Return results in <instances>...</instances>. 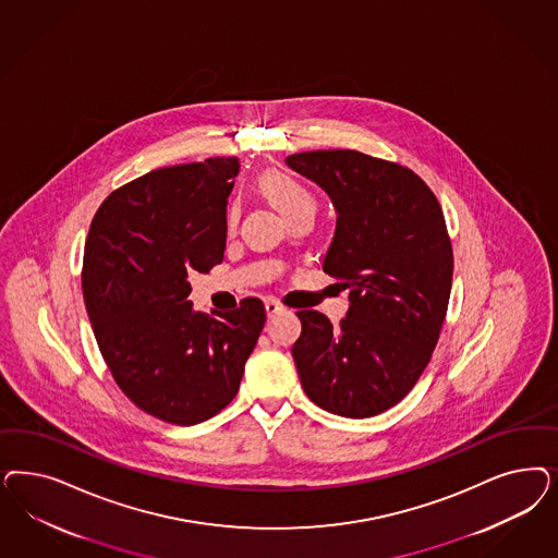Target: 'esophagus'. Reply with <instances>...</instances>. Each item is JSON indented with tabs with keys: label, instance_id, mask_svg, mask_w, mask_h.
I'll return each mask as SVG.
<instances>
[{
	"label": "esophagus",
	"instance_id": "34e87169",
	"mask_svg": "<svg viewBox=\"0 0 558 558\" xmlns=\"http://www.w3.org/2000/svg\"><path fill=\"white\" fill-rule=\"evenodd\" d=\"M265 310H267V316H275V314H281L286 307L281 306L277 300H265Z\"/></svg>",
	"mask_w": 558,
	"mask_h": 558
}]
</instances>
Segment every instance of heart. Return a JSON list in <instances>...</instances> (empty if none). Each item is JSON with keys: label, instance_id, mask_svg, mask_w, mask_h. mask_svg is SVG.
<instances>
[{"label": "heart", "instance_id": "obj_1", "mask_svg": "<svg viewBox=\"0 0 558 558\" xmlns=\"http://www.w3.org/2000/svg\"><path fill=\"white\" fill-rule=\"evenodd\" d=\"M258 184L270 203L286 217L306 205H314V197L310 195L306 186L281 170L265 172L258 180ZM235 221H238V205L232 203L226 214V223L228 228H234Z\"/></svg>", "mask_w": 558, "mask_h": 558}]
</instances>
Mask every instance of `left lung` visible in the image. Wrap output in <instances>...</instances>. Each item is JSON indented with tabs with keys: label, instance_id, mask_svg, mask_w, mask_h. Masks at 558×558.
<instances>
[{
	"label": "left lung",
	"instance_id": "8db88e82",
	"mask_svg": "<svg viewBox=\"0 0 558 558\" xmlns=\"http://www.w3.org/2000/svg\"><path fill=\"white\" fill-rule=\"evenodd\" d=\"M332 201L337 228L324 272L349 289L339 326L298 312L291 355L312 402L332 414L384 413L413 390L432 360L450 302L453 254L432 189L398 163L353 149L286 158Z\"/></svg>",
	"mask_w": 558,
	"mask_h": 558
}]
</instances>
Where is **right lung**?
Returning <instances> with one entry per match:
<instances>
[{
    "instance_id": "1",
    "label": "right lung",
    "mask_w": 558,
    "mask_h": 558,
    "mask_svg": "<svg viewBox=\"0 0 558 558\" xmlns=\"http://www.w3.org/2000/svg\"><path fill=\"white\" fill-rule=\"evenodd\" d=\"M238 158L154 170L108 195L92 219L82 288L119 388L147 414L197 425L234 398L265 326V306L195 312L191 272L223 260Z\"/></svg>"
}]
</instances>
